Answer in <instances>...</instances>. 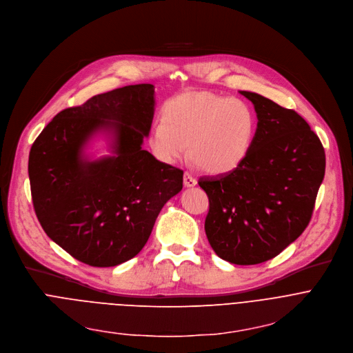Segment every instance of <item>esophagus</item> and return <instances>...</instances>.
<instances>
[{
	"instance_id": "obj_1",
	"label": "esophagus",
	"mask_w": 353,
	"mask_h": 353,
	"mask_svg": "<svg viewBox=\"0 0 353 353\" xmlns=\"http://www.w3.org/2000/svg\"><path fill=\"white\" fill-rule=\"evenodd\" d=\"M196 183H198L196 178H194L190 172L185 171V174H183V185H185L186 188H192V186H194Z\"/></svg>"
}]
</instances>
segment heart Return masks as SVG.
Returning <instances> with one entry per match:
<instances>
[{"instance_id": "b5f03b06", "label": "heart", "mask_w": 353, "mask_h": 353, "mask_svg": "<svg viewBox=\"0 0 353 353\" xmlns=\"http://www.w3.org/2000/svg\"><path fill=\"white\" fill-rule=\"evenodd\" d=\"M256 132L252 108L236 98L213 92H192L170 99L161 110V123L148 133L157 159L174 164L189 155L209 174L237 168L248 155Z\"/></svg>"}]
</instances>
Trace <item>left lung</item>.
<instances>
[{
	"mask_svg": "<svg viewBox=\"0 0 353 353\" xmlns=\"http://www.w3.org/2000/svg\"><path fill=\"white\" fill-rule=\"evenodd\" d=\"M241 94L258 117L251 150L236 170L198 183L209 198L205 231L213 251L231 263L255 265L279 255L308 225L325 151L296 110Z\"/></svg>",
	"mask_w": 353,
	"mask_h": 353,
	"instance_id": "left-lung-1",
	"label": "left lung"
}]
</instances>
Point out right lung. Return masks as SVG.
I'll return each instance as SVG.
<instances>
[{
	"instance_id": "right-lung-1",
	"label": "right lung",
	"mask_w": 353,
	"mask_h": 353,
	"mask_svg": "<svg viewBox=\"0 0 353 353\" xmlns=\"http://www.w3.org/2000/svg\"><path fill=\"white\" fill-rule=\"evenodd\" d=\"M152 116L154 85H128L59 112L33 141L28 171L36 217L77 261L106 268L136 256L182 189L183 171L141 148ZM105 125L117 130L118 155L81 162L82 143Z\"/></svg>"
}]
</instances>
